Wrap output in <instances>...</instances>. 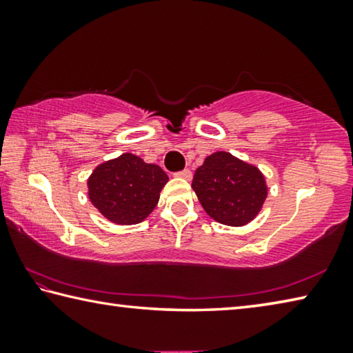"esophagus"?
I'll list each match as a JSON object with an SVG mask.
<instances>
[{
  "label": "esophagus",
  "instance_id": "esophagus-1",
  "mask_svg": "<svg viewBox=\"0 0 353 353\" xmlns=\"http://www.w3.org/2000/svg\"><path fill=\"white\" fill-rule=\"evenodd\" d=\"M176 177L185 179V181H191V177H193V172H191L190 170H183L181 172H176Z\"/></svg>",
  "mask_w": 353,
  "mask_h": 353
}]
</instances>
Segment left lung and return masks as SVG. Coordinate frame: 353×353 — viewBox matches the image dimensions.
Here are the masks:
<instances>
[{"mask_svg":"<svg viewBox=\"0 0 353 353\" xmlns=\"http://www.w3.org/2000/svg\"><path fill=\"white\" fill-rule=\"evenodd\" d=\"M191 187L208 216L232 227L255 219L268 196L263 172L225 151L207 155L196 170Z\"/></svg>","mask_w":353,"mask_h":353,"instance_id":"obj_1","label":"left lung"}]
</instances>
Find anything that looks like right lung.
I'll return each mask as SVG.
<instances>
[{
  "instance_id": "1",
  "label": "right lung",
  "mask_w": 353,
  "mask_h": 353,
  "mask_svg": "<svg viewBox=\"0 0 353 353\" xmlns=\"http://www.w3.org/2000/svg\"><path fill=\"white\" fill-rule=\"evenodd\" d=\"M168 181L159 165L124 152L93 170L87 179L88 199L110 223L134 225L152 213Z\"/></svg>"
}]
</instances>
